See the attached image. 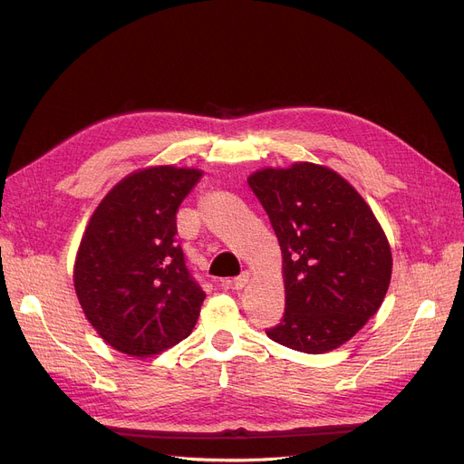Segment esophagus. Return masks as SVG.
Segmentation results:
<instances>
[{
    "label": "esophagus",
    "mask_w": 464,
    "mask_h": 464,
    "mask_svg": "<svg viewBox=\"0 0 464 464\" xmlns=\"http://www.w3.org/2000/svg\"><path fill=\"white\" fill-rule=\"evenodd\" d=\"M248 282H250V271H245L240 276L231 280V285H233V289H242V287H246Z\"/></svg>",
    "instance_id": "esophagus-1"
}]
</instances>
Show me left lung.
<instances>
[{
	"instance_id": "8db88e82",
	"label": "left lung",
	"mask_w": 464,
	"mask_h": 464,
	"mask_svg": "<svg viewBox=\"0 0 464 464\" xmlns=\"http://www.w3.org/2000/svg\"><path fill=\"white\" fill-rule=\"evenodd\" d=\"M248 184L282 250L285 312L266 336L304 353L343 346L392 282V248L376 216L348 180L310 161L256 170Z\"/></svg>"
}]
</instances>
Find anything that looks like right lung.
I'll return each mask as SVG.
<instances>
[{
	"label": "right lung",
	"instance_id": "add662e5",
	"mask_svg": "<svg viewBox=\"0 0 464 464\" xmlns=\"http://www.w3.org/2000/svg\"><path fill=\"white\" fill-rule=\"evenodd\" d=\"M201 175L173 165L135 170L90 218L72 282L86 320L121 353L156 355L198 324L207 295L186 269L177 210Z\"/></svg>",
	"mask_w": 464,
	"mask_h": 464
}]
</instances>
